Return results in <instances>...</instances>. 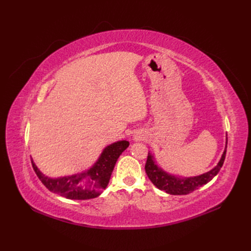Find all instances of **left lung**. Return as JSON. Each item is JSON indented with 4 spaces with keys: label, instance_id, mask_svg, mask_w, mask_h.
I'll return each mask as SVG.
<instances>
[{
    "label": "left lung",
    "instance_id": "1",
    "mask_svg": "<svg viewBox=\"0 0 251 251\" xmlns=\"http://www.w3.org/2000/svg\"><path fill=\"white\" fill-rule=\"evenodd\" d=\"M225 156L226 150L224 151V153L216 168L201 175V176L192 178L175 177L168 173L163 172L160 168H158L155 164V162L153 161V156H151L150 154L148 156L144 169H146V173L149 179L153 182V184L159 189H161V191H164L165 193H168L170 195H187L189 193H193L196 189H198L200 186L208 183V182L216 176L222 168L225 160Z\"/></svg>",
    "mask_w": 251,
    "mask_h": 251
}]
</instances>
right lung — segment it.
Instances as JSON below:
<instances>
[{"label":"right lung","mask_w":251,"mask_h":251,"mask_svg":"<svg viewBox=\"0 0 251 251\" xmlns=\"http://www.w3.org/2000/svg\"><path fill=\"white\" fill-rule=\"evenodd\" d=\"M128 144L130 143L126 140L111 144L104 149L92 169L87 173L70 177L51 179L39 171L32 159L31 163L36 176L50 192L72 200L93 199L100 196L109 184L117 159L128 147Z\"/></svg>","instance_id":"1"}]
</instances>
